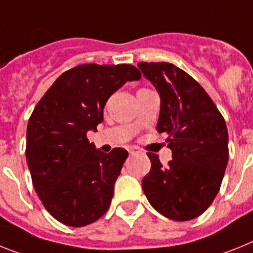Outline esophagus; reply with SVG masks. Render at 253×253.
<instances>
[{"label":"esophagus","mask_w":253,"mask_h":253,"mask_svg":"<svg viewBox=\"0 0 253 253\" xmlns=\"http://www.w3.org/2000/svg\"><path fill=\"white\" fill-rule=\"evenodd\" d=\"M128 153L129 154H137V153H141V150H140L139 148H136V146H129Z\"/></svg>","instance_id":"esophagus-1"}]
</instances>
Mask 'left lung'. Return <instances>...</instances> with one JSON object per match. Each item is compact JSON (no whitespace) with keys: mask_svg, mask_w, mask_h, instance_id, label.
<instances>
[{"mask_svg":"<svg viewBox=\"0 0 253 253\" xmlns=\"http://www.w3.org/2000/svg\"><path fill=\"white\" fill-rule=\"evenodd\" d=\"M139 69L160 95L157 131L167 133L168 166L148 153L151 169L142 190L158 212L177 221L195 219L211 205L227 168L228 129L203 86L168 62H140Z\"/></svg>","mask_w":253,"mask_h":253,"instance_id":"8db88e82","label":"left lung"}]
</instances>
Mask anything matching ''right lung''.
I'll return each instance as SVG.
<instances>
[{
  "label": "right lung",
  "mask_w": 253,
  "mask_h": 253,
  "mask_svg": "<svg viewBox=\"0 0 253 253\" xmlns=\"http://www.w3.org/2000/svg\"><path fill=\"white\" fill-rule=\"evenodd\" d=\"M140 78L132 65H79L63 72L35 105L26 129V162L42 204L65 225L84 227L108 210L128 153H103L86 133L102 124L109 96Z\"/></svg>",
  "instance_id": "right-lung-1"
}]
</instances>
